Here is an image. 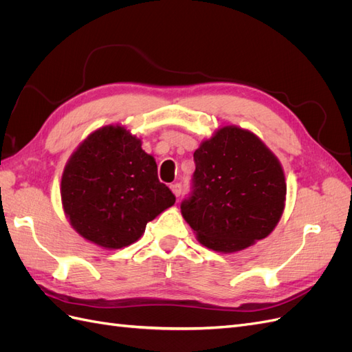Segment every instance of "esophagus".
<instances>
[{
	"mask_svg": "<svg viewBox=\"0 0 352 352\" xmlns=\"http://www.w3.org/2000/svg\"><path fill=\"white\" fill-rule=\"evenodd\" d=\"M170 189L173 190V194L176 197H179L180 194H182V185H180V184H172V185H170Z\"/></svg>",
	"mask_w": 352,
	"mask_h": 352,
	"instance_id": "obj_1",
	"label": "esophagus"
}]
</instances>
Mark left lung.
Instances as JSON below:
<instances>
[{
  "instance_id": "1",
  "label": "left lung",
  "mask_w": 352,
  "mask_h": 352,
  "mask_svg": "<svg viewBox=\"0 0 352 352\" xmlns=\"http://www.w3.org/2000/svg\"><path fill=\"white\" fill-rule=\"evenodd\" d=\"M194 190L180 204L204 247L236 252L265 236L285 208L282 164L257 135L225 126L194 153Z\"/></svg>"
}]
</instances>
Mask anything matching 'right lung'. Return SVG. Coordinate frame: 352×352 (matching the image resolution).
<instances>
[{
	"instance_id": "right-lung-1",
	"label": "right lung",
	"mask_w": 352,
	"mask_h": 352,
	"mask_svg": "<svg viewBox=\"0 0 352 352\" xmlns=\"http://www.w3.org/2000/svg\"><path fill=\"white\" fill-rule=\"evenodd\" d=\"M61 204L72 228L105 250L136 242L148 221L175 204L140 138L109 124L88 135L61 176Z\"/></svg>"
}]
</instances>
